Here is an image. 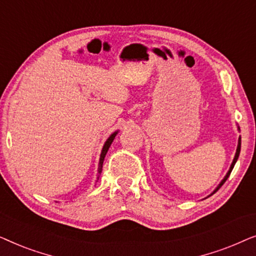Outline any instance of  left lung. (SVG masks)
<instances>
[{
    "label": "left lung",
    "mask_w": 256,
    "mask_h": 256,
    "mask_svg": "<svg viewBox=\"0 0 256 256\" xmlns=\"http://www.w3.org/2000/svg\"><path fill=\"white\" fill-rule=\"evenodd\" d=\"M240 148H241V138H239V141H238V148H236V156H234V160H233V162H232V164H230V168L228 172H227V174H226V176H225V177H224V180H222V182H220V184L218 185V186H216V190H214V191H213V192H212V194H210V196H212L213 194H216V191H218L220 188H222V185L224 183H225V182L227 180V178H228V177H230V172H232V170H233V168H234V166H236V160H238V158H239V154H240Z\"/></svg>",
    "instance_id": "8db88e82"
}]
</instances>
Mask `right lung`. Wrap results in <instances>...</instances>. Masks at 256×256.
Here are the masks:
<instances>
[{"instance_id": "right-lung-1", "label": "right lung", "mask_w": 256, "mask_h": 256, "mask_svg": "<svg viewBox=\"0 0 256 256\" xmlns=\"http://www.w3.org/2000/svg\"><path fill=\"white\" fill-rule=\"evenodd\" d=\"M116 134H118V130L116 132H114L113 134H112L110 138H107V141L104 142V148H102V150H101V155H100V160H99V168H98V174H101V171H102V164H104V156H106V154H107V152H108V149H110V144H112V142L114 141V138H115V136H116ZM98 180H99V177H98ZM98 182V180H96Z\"/></svg>"}]
</instances>
